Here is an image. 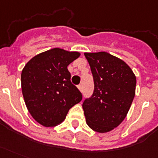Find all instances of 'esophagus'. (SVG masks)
Wrapping results in <instances>:
<instances>
[{"label": "esophagus", "mask_w": 158, "mask_h": 158, "mask_svg": "<svg viewBox=\"0 0 158 158\" xmlns=\"http://www.w3.org/2000/svg\"><path fill=\"white\" fill-rule=\"evenodd\" d=\"M78 89H79V91H81V92H82V91H83V86H82V85H79V86H78Z\"/></svg>", "instance_id": "obj_1"}]
</instances>
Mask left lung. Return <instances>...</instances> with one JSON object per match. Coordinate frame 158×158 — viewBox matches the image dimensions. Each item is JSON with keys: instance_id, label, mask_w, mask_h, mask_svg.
<instances>
[{"instance_id": "obj_1", "label": "left lung", "mask_w": 158, "mask_h": 158, "mask_svg": "<svg viewBox=\"0 0 158 158\" xmlns=\"http://www.w3.org/2000/svg\"><path fill=\"white\" fill-rule=\"evenodd\" d=\"M94 77V90L83 103L86 123L100 133L124 121L135 97L136 78L121 58L106 52H85Z\"/></svg>"}]
</instances>
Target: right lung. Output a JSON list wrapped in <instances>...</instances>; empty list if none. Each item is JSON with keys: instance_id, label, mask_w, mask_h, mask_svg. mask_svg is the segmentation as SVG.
Returning <instances> with one entry per match:
<instances>
[{"instance_id": "1", "label": "right lung", "mask_w": 158, "mask_h": 158, "mask_svg": "<svg viewBox=\"0 0 158 158\" xmlns=\"http://www.w3.org/2000/svg\"><path fill=\"white\" fill-rule=\"evenodd\" d=\"M79 56V52L55 48L34 56L23 68L21 83L26 106L43 127L61 124L69 109L82 100L68 70Z\"/></svg>"}]
</instances>
